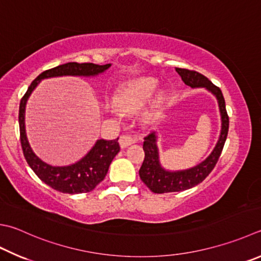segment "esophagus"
<instances>
[{
  "instance_id": "esophagus-1",
  "label": "esophagus",
  "mask_w": 261,
  "mask_h": 261,
  "mask_svg": "<svg viewBox=\"0 0 261 261\" xmlns=\"http://www.w3.org/2000/svg\"><path fill=\"white\" fill-rule=\"evenodd\" d=\"M135 142H136L135 137L132 136V135H128V134L121 135L120 139H119V143H120V146L122 147V149H125V147H127L130 144H134Z\"/></svg>"
}]
</instances>
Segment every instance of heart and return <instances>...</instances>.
I'll return each instance as SVG.
<instances>
[{
	"mask_svg": "<svg viewBox=\"0 0 261 261\" xmlns=\"http://www.w3.org/2000/svg\"><path fill=\"white\" fill-rule=\"evenodd\" d=\"M156 82L152 78H140L122 86L116 96V105L121 111L133 112L140 109L153 95Z\"/></svg>",
	"mask_w": 261,
	"mask_h": 261,
	"instance_id": "1",
	"label": "heart"
}]
</instances>
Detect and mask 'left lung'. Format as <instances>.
I'll use <instances>...</instances> for the list:
<instances>
[{
	"label": "left lung",
	"mask_w": 261,
	"mask_h": 261,
	"mask_svg": "<svg viewBox=\"0 0 261 261\" xmlns=\"http://www.w3.org/2000/svg\"><path fill=\"white\" fill-rule=\"evenodd\" d=\"M175 69L186 85L191 87H205L216 95L218 100L220 115H222V132H220L217 145L207 159L193 168L181 171H167L162 168L159 164L158 147L155 145V134L154 132L149 133L144 137L143 150L145 156L139 173L142 181L147 188L153 193L159 194L189 190L203 181L217 164L228 134L229 118L226 111L225 100L220 88L198 71L185 69V68H175Z\"/></svg>",
	"instance_id": "obj_1"
}]
</instances>
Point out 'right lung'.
<instances>
[{
  "label": "right lung",
  "mask_w": 261,
  "mask_h": 261,
  "mask_svg": "<svg viewBox=\"0 0 261 261\" xmlns=\"http://www.w3.org/2000/svg\"><path fill=\"white\" fill-rule=\"evenodd\" d=\"M110 66V63L99 66L90 62H68L54 67L38 75L21 97L19 106V129H20V143L24 159L34 173L38 176V178L56 191L68 194H78L94 190L96 185L105 179L111 161L120 151V145L118 143L119 137L112 141L97 140L95 145L84 158L73 165L65 167L47 165L34 153L28 143L26 130H24V107L27 99L38 82L44 78L57 76H95L107 70Z\"/></svg>",
  "instance_id": "1"
}]
</instances>
